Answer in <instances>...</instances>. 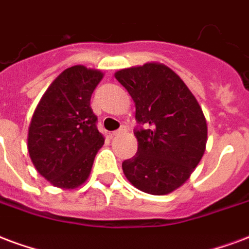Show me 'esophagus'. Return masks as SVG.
<instances>
[{"label":"esophagus","instance_id":"esophagus-1","mask_svg":"<svg viewBox=\"0 0 249 249\" xmlns=\"http://www.w3.org/2000/svg\"><path fill=\"white\" fill-rule=\"evenodd\" d=\"M125 130H126V129H125V126H121L119 130H115V132H112V133H110V136H112V137H115V136H119V134L124 133Z\"/></svg>","mask_w":249,"mask_h":249}]
</instances>
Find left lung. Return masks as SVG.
<instances>
[{
    "label": "left lung",
    "mask_w": 249,
    "mask_h": 249,
    "mask_svg": "<svg viewBox=\"0 0 249 249\" xmlns=\"http://www.w3.org/2000/svg\"><path fill=\"white\" fill-rule=\"evenodd\" d=\"M136 106V156L123 162L139 190L165 195L177 190L198 166L207 142V121L185 82L171 68L150 62L115 73Z\"/></svg>",
    "instance_id": "1"
}]
</instances>
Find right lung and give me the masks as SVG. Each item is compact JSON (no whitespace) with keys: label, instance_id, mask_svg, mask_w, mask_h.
Listing matches in <instances>:
<instances>
[{"label":"right lung","instance_id":"add662e5","mask_svg":"<svg viewBox=\"0 0 249 249\" xmlns=\"http://www.w3.org/2000/svg\"><path fill=\"white\" fill-rule=\"evenodd\" d=\"M103 76L99 70L80 64L67 68L50 84L34 110L29 156L36 171L55 187L71 190L83 185L104 145L89 107Z\"/></svg>","mask_w":249,"mask_h":249}]
</instances>
